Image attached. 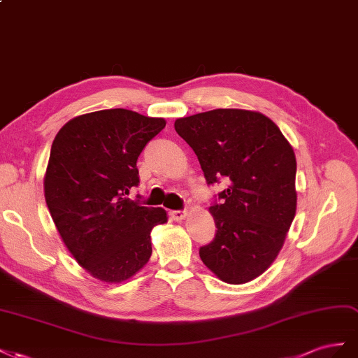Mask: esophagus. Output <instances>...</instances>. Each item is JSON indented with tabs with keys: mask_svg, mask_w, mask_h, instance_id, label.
I'll list each match as a JSON object with an SVG mask.
<instances>
[{
	"mask_svg": "<svg viewBox=\"0 0 358 358\" xmlns=\"http://www.w3.org/2000/svg\"><path fill=\"white\" fill-rule=\"evenodd\" d=\"M171 217L173 219V220H182V219H185L186 217V211H182V210H172L171 213Z\"/></svg>",
	"mask_w": 358,
	"mask_h": 358,
	"instance_id": "34e87169",
	"label": "esophagus"
}]
</instances>
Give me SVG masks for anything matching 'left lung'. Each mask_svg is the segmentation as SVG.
Listing matches in <instances>:
<instances>
[{
  "label": "left lung",
  "instance_id": "1",
  "mask_svg": "<svg viewBox=\"0 0 358 358\" xmlns=\"http://www.w3.org/2000/svg\"><path fill=\"white\" fill-rule=\"evenodd\" d=\"M173 127L195 151L208 185L229 182L210 207L217 231L199 249L202 262L227 283L253 280L278 257L295 216L292 147L255 110L214 109L178 118Z\"/></svg>",
  "mask_w": 358,
  "mask_h": 358
}]
</instances>
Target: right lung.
<instances>
[{
	"label": "right lung",
	"mask_w": 358,
	"mask_h": 358,
	"mask_svg": "<svg viewBox=\"0 0 358 358\" xmlns=\"http://www.w3.org/2000/svg\"><path fill=\"white\" fill-rule=\"evenodd\" d=\"M166 126L129 109L79 115L59 129L45 176V199L61 238L93 278L118 283L151 257V229L168 220L129 193L139 185L138 157Z\"/></svg>",
	"instance_id": "add662e5"
}]
</instances>
